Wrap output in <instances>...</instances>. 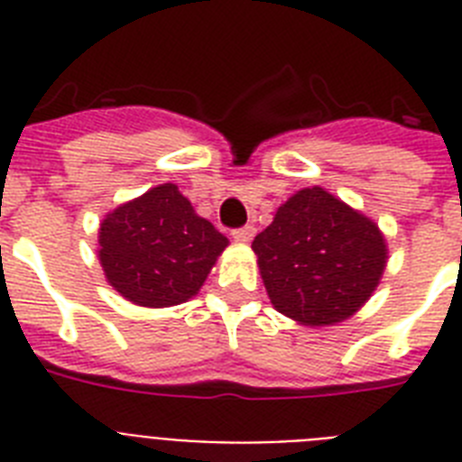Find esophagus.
<instances>
[{
    "label": "esophagus",
    "mask_w": 462,
    "mask_h": 462,
    "mask_svg": "<svg viewBox=\"0 0 462 462\" xmlns=\"http://www.w3.org/2000/svg\"><path fill=\"white\" fill-rule=\"evenodd\" d=\"M254 235H256V227H254V225H245V227L232 230V237H235V242H252Z\"/></svg>",
    "instance_id": "1"
}]
</instances>
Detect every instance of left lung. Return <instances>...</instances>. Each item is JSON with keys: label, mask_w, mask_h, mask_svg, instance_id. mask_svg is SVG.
I'll list each match as a JSON object with an SVG mask.
<instances>
[{"label": "left lung", "mask_w": 462, "mask_h": 462, "mask_svg": "<svg viewBox=\"0 0 462 462\" xmlns=\"http://www.w3.org/2000/svg\"><path fill=\"white\" fill-rule=\"evenodd\" d=\"M252 249L271 304L302 326L350 319L372 297L388 259L379 225L321 187L290 196Z\"/></svg>", "instance_id": "obj_1"}]
</instances>
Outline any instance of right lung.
<instances>
[{"mask_svg": "<svg viewBox=\"0 0 462 462\" xmlns=\"http://www.w3.org/2000/svg\"><path fill=\"white\" fill-rule=\"evenodd\" d=\"M97 259L119 295L139 307L191 300L227 246V237L196 216L177 184H160L105 216Z\"/></svg>", "mask_w": 462, "mask_h": 462, "instance_id": "obj_1", "label": "right lung"}]
</instances>
